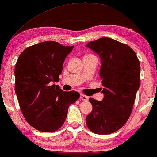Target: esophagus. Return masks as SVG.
Here are the masks:
<instances>
[{"mask_svg":"<svg viewBox=\"0 0 157 157\" xmlns=\"http://www.w3.org/2000/svg\"><path fill=\"white\" fill-rule=\"evenodd\" d=\"M80 99L86 101H88V99H89V97H88L87 96L83 95V94H81V95H80Z\"/></svg>","mask_w":157,"mask_h":157,"instance_id":"1","label":"esophagus"}]
</instances>
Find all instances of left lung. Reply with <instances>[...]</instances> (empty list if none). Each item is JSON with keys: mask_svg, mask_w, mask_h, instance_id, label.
I'll return each instance as SVG.
<instances>
[{"mask_svg": "<svg viewBox=\"0 0 157 157\" xmlns=\"http://www.w3.org/2000/svg\"><path fill=\"white\" fill-rule=\"evenodd\" d=\"M86 46L99 56L104 98H89L93 106L86 118L88 128L97 134L120 129L129 118L140 82V63L128 45L110 38H101Z\"/></svg>", "mask_w": 157, "mask_h": 157, "instance_id": "obj_1", "label": "left lung"}]
</instances>
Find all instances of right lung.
<instances>
[{
    "instance_id": "1",
    "label": "right lung",
    "mask_w": 157,
    "mask_h": 157,
    "mask_svg": "<svg viewBox=\"0 0 157 157\" xmlns=\"http://www.w3.org/2000/svg\"><path fill=\"white\" fill-rule=\"evenodd\" d=\"M74 46L45 41L28 47L15 67V91L23 115L31 126L53 132L66 119L68 106L78 99L75 91H63L53 82L59 81L66 57Z\"/></svg>"
}]
</instances>
